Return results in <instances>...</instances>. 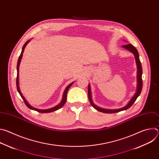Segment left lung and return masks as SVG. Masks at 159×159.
Instances as JSON below:
<instances>
[{
	"label": "left lung",
	"instance_id": "left-lung-1",
	"mask_svg": "<svg viewBox=\"0 0 159 159\" xmlns=\"http://www.w3.org/2000/svg\"><path fill=\"white\" fill-rule=\"evenodd\" d=\"M122 47L125 48V49L128 50V51L131 52L134 56L135 60H136V63H137V92L134 94V95L133 96V98L131 99V100L129 101V102H128V104L125 106V107L120 108V109H103V108H101L98 106H97L96 105H95L92 99V95H91V90H90V84H89L88 85V97H89V101L90 102V104L93 106V107L96 109V110H98V111L102 112H104V113H115V112H118L123 110H126L127 109H128L129 107H130L133 104L134 102V101L137 100V98L140 96L142 90V86H143V83H142V64L139 58V52L137 51V50L136 49V48L133 46L131 44H126V45H123L122 46Z\"/></svg>",
	"mask_w": 159,
	"mask_h": 159
}]
</instances>
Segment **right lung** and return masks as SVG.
Masks as SVG:
<instances>
[{
  "instance_id": "1",
  "label": "right lung",
  "mask_w": 159,
  "mask_h": 159,
  "mask_svg": "<svg viewBox=\"0 0 159 159\" xmlns=\"http://www.w3.org/2000/svg\"><path fill=\"white\" fill-rule=\"evenodd\" d=\"M30 41V39L27 41L25 44H24L23 47H22V51H21V53L20 55V56L19 57V58H18V61H17V78H16V86H17V91L18 93H19L20 97L22 98V99H23L25 104L28 107H29L30 109H32V110H34V111H36L39 112H42V113H46V112H53V111H57L58 109H59L60 108H61V107H63L64 106V104H65L66 102V94H67V92L68 90H69V88L70 87V86L73 84V83L74 82H72L71 84H70L69 85H68L66 88H65V91L63 93V98H62V100L60 102V103L59 104H58L57 106L52 107V108H50V109H44V110H41V109H36V108H34L33 107H32L29 103L28 102L26 101V99H25V98L23 96V95L22 94L20 90V89H19V65H20V60L22 59V55H23V53H24V51H25V47H26L27 44Z\"/></svg>"
}]
</instances>
